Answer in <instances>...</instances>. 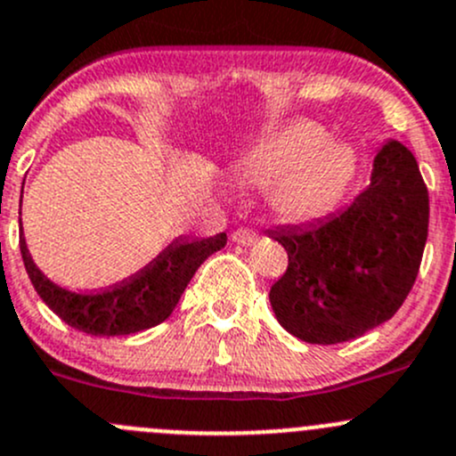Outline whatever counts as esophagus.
<instances>
[{"label": "esophagus", "mask_w": 456, "mask_h": 456, "mask_svg": "<svg viewBox=\"0 0 456 456\" xmlns=\"http://www.w3.org/2000/svg\"><path fill=\"white\" fill-rule=\"evenodd\" d=\"M233 242H238V245H254L257 240V232L256 229H249V227H242V229H236V232L232 233Z\"/></svg>", "instance_id": "obj_1"}]
</instances>
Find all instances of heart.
Returning <instances> with one entry per match:
<instances>
[{"mask_svg": "<svg viewBox=\"0 0 456 456\" xmlns=\"http://www.w3.org/2000/svg\"><path fill=\"white\" fill-rule=\"evenodd\" d=\"M351 169V150L324 142V132L306 121L262 132L249 142L240 163L242 176L249 181H273V209L289 220L322 214L338 199Z\"/></svg>", "mask_w": 456, "mask_h": 456, "instance_id": "heart-1", "label": "heart"}]
</instances>
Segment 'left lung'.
<instances>
[{
    "instance_id": "obj_1",
    "label": "left lung",
    "mask_w": 456,
    "mask_h": 456,
    "mask_svg": "<svg viewBox=\"0 0 456 456\" xmlns=\"http://www.w3.org/2000/svg\"><path fill=\"white\" fill-rule=\"evenodd\" d=\"M428 216L415 156L388 141L351 205L309 227L269 232L289 254L269 291L280 324L302 342L339 344L390 320L419 273Z\"/></svg>"
}]
</instances>
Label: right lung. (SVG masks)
I'll list each match as a JSON object with an SVG mask.
<instances>
[{
  "instance_id": "1",
  "label": "right lung",
  "mask_w": 456,
  "mask_h": 456,
  "mask_svg": "<svg viewBox=\"0 0 456 456\" xmlns=\"http://www.w3.org/2000/svg\"><path fill=\"white\" fill-rule=\"evenodd\" d=\"M224 245H227V233H216L200 240L176 238L150 265L142 266L139 273L103 291L77 293L50 282L32 262L24 233L20 236L24 266L41 300L68 326L99 338L139 333L167 320L190 280L194 278L196 269Z\"/></svg>"
}]
</instances>
